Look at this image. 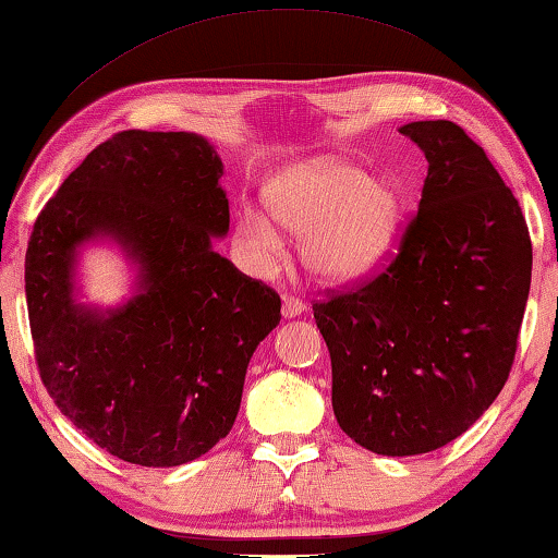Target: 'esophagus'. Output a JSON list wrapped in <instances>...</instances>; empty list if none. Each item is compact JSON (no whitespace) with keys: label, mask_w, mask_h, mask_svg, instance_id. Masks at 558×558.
Returning a JSON list of instances; mask_svg holds the SVG:
<instances>
[{"label":"esophagus","mask_w":558,"mask_h":558,"mask_svg":"<svg viewBox=\"0 0 558 558\" xmlns=\"http://www.w3.org/2000/svg\"><path fill=\"white\" fill-rule=\"evenodd\" d=\"M305 312V302L295 295H286L282 298V317H298V314Z\"/></svg>","instance_id":"1"}]
</instances>
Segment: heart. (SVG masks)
I'll use <instances>...</instances> for the list:
<instances>
[{
	"mask_svg": "<svg viewBox=\"0 0 558 558\" xmlns=\"http://www.w3.org/2000/svg\"><path fill=\"white\" fill-rule=\"evenodd\" d=\"M266 209L278 227L305 236L302 260L322 280H349L392 244L400 227V190L388 178H368L339 158L312 160L266 187ZM239 241L253 258L270 260L278 234L258 215H241Z\"/></svg>",
	"mask_w": 558,
	"mask_h": 558,
	"instance_id": "1",
	"label": "heart"
}]
</instances>
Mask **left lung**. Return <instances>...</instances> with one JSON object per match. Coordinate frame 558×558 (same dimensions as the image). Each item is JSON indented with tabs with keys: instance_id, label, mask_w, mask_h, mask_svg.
<instances>
[{
	"instance_id": "1",
	"label": "left lung",
	"mask_w": 558,
	"mask_h": 558,
	"mask_svg": "<svg viewBox=\"0 0 558 558\" xmlns=\"http://www.w3.org/2000/svg\"><path fill=\"white\" fill-rule=\"evenodd\" d=\"M400 134L429 170L398 253L312 305L339 427L383 456L439 449L490 408L510 376L532 280L520 202L485 150L447 119Z\"/></svg>"
}]
</instances>
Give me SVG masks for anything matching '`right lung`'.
<instances>
[{
    "mask_svg": "<svg viewBox=\"0 0 558 558\" xmlns=\"http://www.w3.org/2000/svg\"><path fill=\"white\" fill-rule=\"evenodd\" d=\"M205 138L119 131L46 202L26 248L36 366L58 410L121 461L180 465L234 427L248 361L280 295L211 248L229 231ZM97 233L140 263V295L99 315L72 302L74 248Z\"/></svg>",
    "mask_w": 558,
    "mask_h": 558,
    "instance_id": "right-lung-1",
    "label": "right lung"
}]
</instances>
